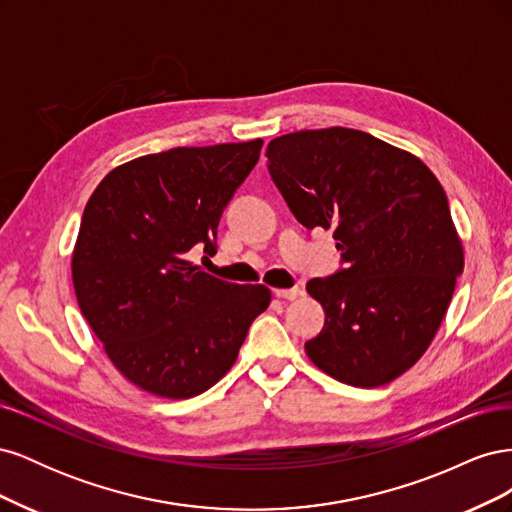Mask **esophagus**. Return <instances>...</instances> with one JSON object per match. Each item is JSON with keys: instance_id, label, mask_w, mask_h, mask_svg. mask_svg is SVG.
I'll return each mask as SVG.
<instances>
[{"instance_id": "esophagus-1", "label": "esophagus", "mask_w": 512, "mask_h": 512, "mask_svg": "<svg viewBox=\"0 0 512 512\" xmlns=\"http://www.w3.org/2000/svg\"><path fill=\"white\" fill-rule=\"evenodd\" d=\"M273 294L277 299H286V301H294V299H299L301 297V290L299 288H275L273 290Z\"/></svg>"}]
</instances>
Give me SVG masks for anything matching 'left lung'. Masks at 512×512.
<instances>
[{
	"mask_svg": "<svg viewBox=\"0 0 512 512\" xmlns=\"http://www.w3.org/2000/svg\"><path fill=\"white\" fill-rule=\"evenodd\" d=\"M267 158L294 218L333 230L346 262L307 284L324 309L309 361L361 389L393 382L431 346L463 271L442 183L414 153L342 126L277 136Z\"/></svg>",
	"mask_w": 512,
	"mask_h": 512,
	"instance_id": "8db88e82",
	"label": "left lung"
}]
</instances>
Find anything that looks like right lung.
Returning a JSON list of instances; mask_svg holds the SVG:
<instances>
[{
    "label": "right lung",
    "instance_id": "obj_1",
    "mask_svg": "<svg viewBox=\"0 0 512 512\" xmlns=\"http://www.w3.org/2000/svg\"><path fill=\"white\" fill-rule=\"evenodd\" d=\"M262 138L175 147L113 168L89 196L72 250L81 314L119 374L166 399L205 393L235 365L271 303L188 260L213 250L222 211L256 166Z\"/></svg>",
    "mask_w": 512,
    "mask_h": 512
}]
</instances>
